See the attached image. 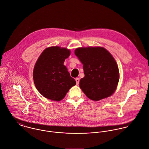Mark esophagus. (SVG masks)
I'll return each mask as SVG.
<instances>
[{
    "mask_svg": "<svg viewBox=\"0 0 149 149\" xmlns=\"http://www.w3.org/2000/svg\"><path fill=\"white\" fill-rule=\"evenodd\" d=\"M75 81H76L77 85H78V84H79V78H75Z\"/></svg>",
    "mask_w": 149,
    "mask_h": 149,
    "instance_id": "esophagus-1",
    "label": "esophagus"
}]
</instances>
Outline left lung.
<instances>
[{"mask_svg": "<svg viewBox=\"0 0 149 149\" xmlns=\"http://www.w3.org/2000/svg\"><path fill=\"white\" fill-rule=\"evenodd\" d=\"M75 55L83 64L85 77L79 87L91 100L99 101L112 95L119 83V68L112 55L103 47H81Z\"/></svg>", "mask_w": 149, "mask_h": 149, "instance_id": "8db88e82", "label": "left lung"}]
</instances>
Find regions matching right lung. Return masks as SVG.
<instances>
[{
    "mask_svg": "<svg viewBox=\"0 0 149 149\" xmlns=\"http://www.w3.org/2000/svg\"><path fill=\"white\" fill-rule=\"evenodd\" d=\"M70 50L58 46L46 48L37 60L33 73L36 89L44 97L56 101L63 99L76 85L63 64Z\"/></svg>",
    "mask_w": 149,
    "mask_h": 149,
    "instance_id": "add662e5",
    "label": "right lung"
}]
</instances>
